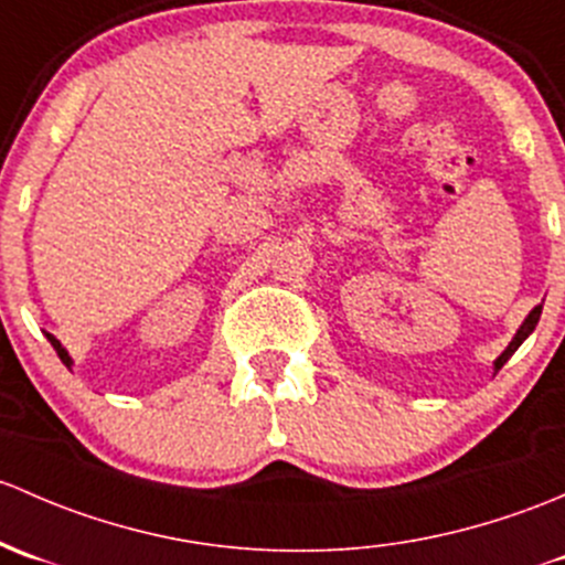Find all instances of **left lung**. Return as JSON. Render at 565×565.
I'll list each match as a JSON object with an SVG mask.
<instances>
[{"label":"left lung","instance_id":"1","mask_svg":"<svg viewBox=\"0 0 565 565\" xmlns=\"http://www.w3.org/2000/svg\"><path fill=\"white\" fill-rule=\"evenodd\" d=\"M539 318H542V305H539V307H533V310H531V316H527V318H525V323H522V326H520V331H516V334H514V340H511V342H509V348H505V351H503V353H500V356L495 359V372H498L500 367H503V364H505V362H509V359H511V353H514V351H516V348H520V345H522V342H525V340H527V334H531V331H533V329H536Z\"/></svg>","mask_w":565,"mask_h":565}]
</instances>
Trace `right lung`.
Segmentation results:
<instances>
[{
    "label": "right lung",
    "instance_id": "1",
    "mask_svg": "<svg viewBox=\"0 0 565 565\" xmlns=\"http://www.w3.org/2000/svg\"><path fill=\"white\" fill-rule=\"evenodd\" d=\"M45 337H49V342H51V345H54L56 356L62 359V364H65V367H70V364H73V362H70V356H67V351H65V348H62V342L56 340V337H51V334H45Z\"/></svg>",
    "mask_w": 565,
    "mask_h": 565
}]
</instances>
